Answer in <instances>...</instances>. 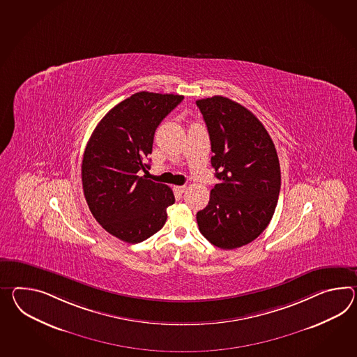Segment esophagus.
<instances>
[{"label":"esophagus","instance_id":"esophagus-1","mask_svg":"<svg viewBox=\"0 0 357 357\" xmlns=\"http://www.w3.org/2000/svg\"><path fill=\"white\" fill-rule=\"evenodd\" d=\"M175 190L179 192V193H183V192L187 190V187H185V185H176V187H175Z\"/></svg>","mask_w":357,"mask_h":357}]
</instances>
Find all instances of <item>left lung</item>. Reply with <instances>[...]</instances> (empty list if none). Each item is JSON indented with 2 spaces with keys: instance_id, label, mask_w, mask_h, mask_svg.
Masks as SVG:
<instances>
[{
  "instance_id": "left-lung-1",
  "label": "left lung",
  "mask_w": 357,
  "mask_h": 357,
  "mask_svg": "<svg viewBox=\"0 0 357 357\" xmlns=\"http://www.w3.org/2000/svg\"><path fill=\"white\" fill-rule=\"evenodd\" d=\"M196 105L208 126L219 179L196 215L197 225L213 245L232 250L270 225L281 185L278 152L263 123L243 105L220 96Z\"/></svg>"
}]
</instances>
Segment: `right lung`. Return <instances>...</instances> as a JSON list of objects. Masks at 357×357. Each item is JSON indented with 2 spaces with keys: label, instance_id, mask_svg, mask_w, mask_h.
Returning <instances> with one entry per match:
<instances>
[{
  "label": "right lung",
  "instance_id": "right-lung-1",
  "mask_svg": "<svg viewBox=\"0 0 357 357\" xmlns=\"http://www.w3.org/2000/svg\"><path fill=\"white\" fill-rule=\"evenodd\" d=\"M183 96L140 91L122 100L96 125L87 142L81 175L89 209L108 234L129 243L144 241L165 225L173 191L139 176L157 126Z\"/></svg>",
  "mask_w": 357,
  "mask_h": 357
}]
</instances>
